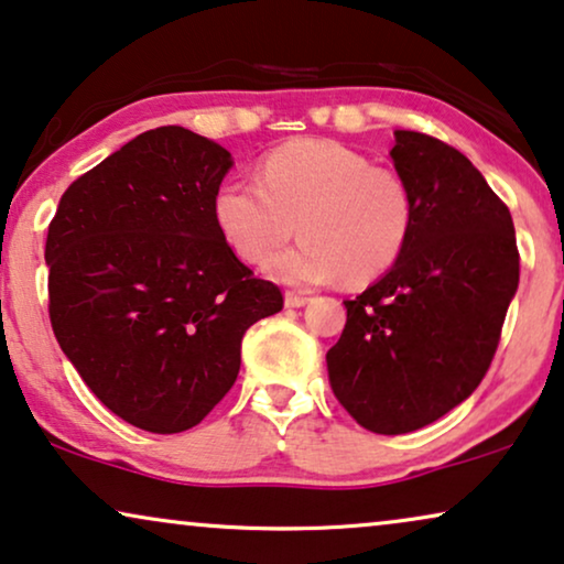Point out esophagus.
I'll return each instance as SVG.
<instances>
[{
  "label": "esophagus",
  "instance_id": "esophagus-1",
  "mask_svg": "<svg viewBox=\"0 0 564 564\" xmlns=\"http://www.w3.org/2000/svg\"><path fill=\"white\" fill-rule=\"evenodd\" d=\"M308 300V295H300V292H288V295H284V305H288V308H303Z\"/></svg>",
  "mask_w": 564,
  "mask_h": 564
}]
</instances>
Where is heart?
<instances>
[{
  "label": "heart",
  "mask_w": 564,
  "mask_h": 564,
  "mask_svg": "<svg viewBox=\"0 0 564 564\" xmlns=\"http://www.w3.org/2000/svg\"><path fill=\"white\" fill-rule=\"evenodd\" d=\"M219 236L246 264H267L297 223L303 240L269 264L292 284L345 274L349 284L378 280L401 259L414 232L409 181L391 165L332 139H295L259 163V184L230 178L212 199Z\"/></svg>",
  "instance_id": "b5f03b06"
}]
</instances>
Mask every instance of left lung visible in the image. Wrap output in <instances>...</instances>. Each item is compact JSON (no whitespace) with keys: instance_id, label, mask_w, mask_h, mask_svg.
<instances>
[{"instance_id":"8db88e82","label":"left lung","mask_w":564,"mask_h":564,"mask_svg":"<svg viewBox=\"0 0 564 564\" xmlns=\"http://www.w3.org/2000/svg\"><path fill=\"white\" fill-rule=\"evenodd\" d=\"M391 158L414 192V232L389 274L345 300L326 352L334 397L378 435L412 433L471 397L521 272L510 209L469 158L420 131H397Z\"/></svg>"}]
</instances>
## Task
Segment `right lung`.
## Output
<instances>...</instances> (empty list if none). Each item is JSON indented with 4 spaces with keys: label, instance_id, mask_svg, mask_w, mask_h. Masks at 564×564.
<instances>
[{
    "label": "right lung",
    "instance_id": "obj_1",
    "mask_svg": "<svg viewBox=\"0 0 564 564\" xmlns=\"http://www.w3.org/2000/svg\"><path fill=\"white\" fill-rule=\"evenodd\" d=\"M230 152L158 127L64 192L48 225V318L87 389L158 435L199 425L236 383L248 326L282 311L219 236Z\"/></svg>",
    "mask_w": 564,
    "mask_h": 564
}]
</instances>
